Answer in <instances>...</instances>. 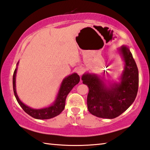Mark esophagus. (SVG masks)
I'll list each match as a JSON object with an SVG mask.
<instances>
[{
	"mask_svg": "<svg viewBox=\"0 0 150 150\" xmlns=\"http://www.w3.org/2000/svg\"><path fill=\"white\" fill-rule=\"evenodd\" d=\"M76 71H77V73H78V75H81L83 73H84L85 69H84V68L82 67H79L77 68V70Z\"/></svg>",
	"mask_w": 150,
	"mask_h": 150,
	"instance_id": "34e87169",
	"label": "esophagus"
}]
</instances>
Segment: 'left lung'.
<instances>
[{
  "label": "left lung",
  "mask_w": 150,
  "mask_h": 150,
  "mask_svg": "<svg viewBox=\"0 0 150 150\" xmlns=\"http://www.w3.org/2000/svg\"><path fill=\"white\" fill-rule=\"evenodd\" d=\"M117 53L124 62L123 71L118 81H108L95 73H85L83 83L88 86V110L99 118L118 117L132 105L138 90L139 75L130 48L122 45Z\"/></svg>",
  "instance_id": "obj_1"
}]
</instances>
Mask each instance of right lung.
Returning a JSON list of instances; mask_svg holds the SVG:
<instances>
[{
    "label": "right lung",
    "mask_w": 150,
    "mask_h": 150,
    "mask_svg": "<svg viewBox=\"0 0 150 150\" xmlns=\"http://www.w3.org/2000/svg\"><path fill=\"white\" fill-rule=\"evenodd\" d=\"M18 63L19 62H18L16 67L14 70L13 74L12 82H13V90L15 97H16L17 102L18 103L22 108L26 112L28 115H29L35 119H39V120L52 118L55 117V116L59 115L64 110L65 100L67 95L71 91L73 87L78 84L79 82L80 81V77L79 75H77V73H73L72 74L68 75L63 79L62 83H61L55 99L52 105L42 108H33L22 103L17 95L16 87V77Z\"/></svg>",
    "instance_id": "right-lung-1"
}]
</instances>
